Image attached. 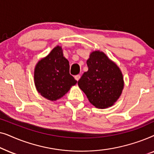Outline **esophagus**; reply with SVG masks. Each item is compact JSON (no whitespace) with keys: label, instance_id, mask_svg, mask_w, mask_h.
I'll list each match as a JSON object with an SVG mask.
<instances>
[{"label":"esophagus","instance_id":"obj_1","mask_svg":"<svg viewBox=\"0 0 154 154\" xmlns=\"http://www.w3.org/2000/svg\"><path fill=\"white\" fill-rule=\"evenodd\" d=\"M80 77H81V75H75L74 78H75V79L78 81L80 79Z\"/></svg>","mask_w":154,"mask_h":154}]
</instances>
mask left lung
Wrapping results in <instances>:
<instances>
[{
  "label": "left lung",
  "instance_id": "1",
  "mask_svg": "<svg viewBox=\"0 0 154 154\" xmlns=\"http://www.w3.org/2000/svg\"><path fill=\"white\" fill-rule=\"evenodd\" d=\"M88 71L78 81L79 88L97 108L112 106L121 94L123 75L117 65L100 51L90 54L87 61Z\"/></svg>",
  "mask_w": 154,
  "mask_h": 154
}]
</instances>
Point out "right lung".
Masks as SVG:
<instances>
[{
  "label": "right lung",
  "mask_w": 154,
  "mask_h": 154,
  "mask_svg": "<svg viewBox=\"0 0 154 154\" xmlns=\"http://www.w3.org/2000/svg\"><path fill=\"white\" fill-rule=\"evenodd\" d=\"M35 85L44 97L55 101L64 95L77 81L69 73V62L63 57L62 48L57 46L39 61L34 71Z\"/></svg>",
  "instance_id": "obj_1"
}]
</instances>
